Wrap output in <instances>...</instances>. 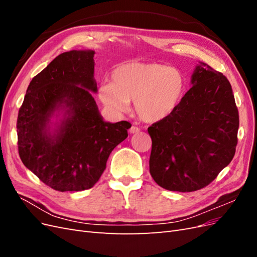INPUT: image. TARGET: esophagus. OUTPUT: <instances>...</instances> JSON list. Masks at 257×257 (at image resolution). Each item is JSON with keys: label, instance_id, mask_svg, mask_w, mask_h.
Wrapping results in <instances>:
<instances>
[{"label": "esophagus", "instance_id": "34e87169", "mask_svg": "<svg viewBox=\"0 0 257 257\" xmlns=\"http://www.w3.org/2000/svg\"><path fill=\"white\" fill-rule=\"evenodd\" d=\"M138 132H141V128L139 127H137V126H131V128H130V133L131 134H136V133H138Z\"/></svg>", "mask_w": 257, "mask_h": 257}]
</instances>
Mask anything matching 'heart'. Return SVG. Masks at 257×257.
<instances>
[{"label": "heart", "instance_id": "b5f03b06", "mask_svg": "<svg viewBox=\"0 0 257 257\" xmlns=\"http://www.w3.org/2000/svg\"><path fill=\"white\" fill-rule=\"evenodd\" d=\"M185 92L186 79L178 69L155 62L131 61L112 69L111 82H100L97 96L113 113L125 111L133 100L139 119L157 123L173 114Z\"/></svg>", "mask_w": 257, "mask_h": 257}]
</instances>
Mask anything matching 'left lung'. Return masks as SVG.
<instances>
[{
	"label": "left lung",
	"mask_w": 257,
	"mask_h": 257,
	"mask_svg": "<svg viewBox=\"0 0 257 257\" xmlns=\"http://www.w3.org/2000/svg\"><path fill=\"white\" fill-rule=\"evenodd\" d=\"M168 118L148 127L153 180L163 189L193 192L211 183L234 158L239 113L226 77L205 63Z\"/></svg>",
	"instance_id": "obj_1"
}]
</instances>
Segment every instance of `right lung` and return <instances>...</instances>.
<instances>
[{
	"label": "right lung",
	"instance_id": "right-lung-1",
	"mask_svg": "<svg viewBox=\"0 0 257 257\" xmlns=\"http://www.w3.org/2000/svg\"><path fill=\"white\" fill-rule=\"evenodd\" d=\"M94 51L61 53L30 82L17 119L18 151L25 166L51 189H91L109 154L127 137L131 123L106 122L96 92ZM62 119L50 126L53 115Z\"/></svg>",
	"mask_w": 257,
	"mask_h": 257
}]
</instances>
